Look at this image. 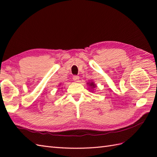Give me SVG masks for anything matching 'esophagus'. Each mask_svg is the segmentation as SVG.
<instances>
[{
    "label": "esophagus",
    "mask_w": 157,
    "mask_h": 157,
    "mask_svg": "<svg viewBox=\"0 0 157 157\" xmlns=\"http://www.w3.org/2000/svg\"><path fill=\"white\" fill-rule=\"evenodd\" d=\"M73 81L75 82H78L79 80V77L78 75H74L73 77Z\"/></svg>",
    "instance_id": "obj_1"
}]
</instances>
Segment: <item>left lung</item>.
<instances>
[{
  "mask_svg": "<svg viewBox=\"0 0 157 157\" xmlns=\"http://www.w3.org/2000/svg\"><path fill=\"white\" fill-rule=\"evenodd\" d=\"M87 84H88V85H89V86H90L91 88H92V89H93V90H92V91L94 90V89L95 88H96V85L94 84V82H88V83H87ZM91 91H92V90H91Z\"/></svg>",
  "mask_w": 157,
  "mask_h": 157,
  "instance_id": "left-lung-1",
  "label": "left lung"
}]
</instances>
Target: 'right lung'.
Instances as JSON below:
<instances>
[{
	"label": "right lung",
	"instance_id": "right-lung-1",
	"mask_svg": "<svg viewBox=\"0 0 157 157\" xmlns=\"http://www.w3.org/2000/svg\"><path fill=\"white\" fill-rule=\"evenodd\" d=\"M59 86H61V84H59Z\"/></svg>",
	"mask_w": 157,
	"mask_h": 157
}]
</instances>
